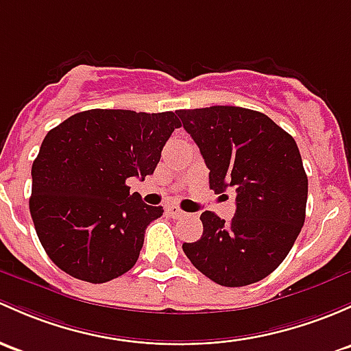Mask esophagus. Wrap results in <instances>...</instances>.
I'll use <instances>...</instances> for the list:
<instances>
[{"label":"esophagus","instance_id":"34e87169","mask_svg":"<svg viewBox=\"0 0 351 351\" xmlns=\"http://www.w3.org/2000/svg\"><path fill=\"white\" fill-rule=\"evenodd\" d=\"M166 213H168L169 217H175V219H178V217L185 215V212H183V210L180 208V206H176V205H168V206H166Z\"/></svg>","mask_w":351,"mask_h":351}]
</instances>
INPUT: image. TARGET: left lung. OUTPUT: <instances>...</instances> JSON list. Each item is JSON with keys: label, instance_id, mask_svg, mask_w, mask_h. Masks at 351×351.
I'll return each mask as SVG.
<instances>
[{"label": "left lung", "instance_id": "obj_1", "mask_svg": "<svg viewBox=\"0 0 351 351\" xmlns=\"http://www.w3.org/2000/svg\"><path fill=\"white\" fill-rule=\"evenodd\" d=\"M210 169V188H235V215H200V241L183 243L190 263L227 287L264 279L286 259L306 217L308 176L293 136L271 117L235 106L176 110Z\"/></svg>", "mask_w": 351, "mask_h": 351}]
</instances>
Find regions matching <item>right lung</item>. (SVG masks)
I'll return each mask as SVG.
<instances>
[{"instance_id": "1", "label": "right lung", "mask_w": 351, "mask_h": 351, "mask_svg": "<svg viewBox=\"0 0 351 351\" xmlns=\"http://www.w3.org/2000/svg\"><path fill=\"white\" fill-rule=\"evenodd\" d=\"M180 126L171 110L90 109L49 131L32 166L29 213L57 267L101 284L136 264L163 206L146 205L126 182L153 175Z\"/></svg>"}]
</instances>
